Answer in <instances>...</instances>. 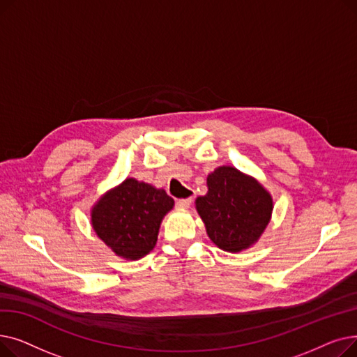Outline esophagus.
<instances>
[{"instance_id":"esophagus-1","label":"esophagus","mask_w":357,"mask_h":357,"mask_svg":"<svg viewBox=\"0 0 357 357\" xmlns=\"http://www.w3.org/2000/svg\"><path fill=\"white\" fill-rule=\"evenodd\" d=\"M178 207L179 208H190V205L192 204V198H183V199H178Z\"/></svg>"}]
</instances>
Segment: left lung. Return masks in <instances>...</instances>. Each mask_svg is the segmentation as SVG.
Masks as SVG:
<instances>
[{"mask_svg": "<svg viewBox=\"0 0 357 357\" xmlns=\"http://www.w3.org/2000/svg\"><path fill=\"white\" fill-rule=\"evenodd\" d=\"M207 194L195 199V208L210 240L229 253L256 245L272 218L271 192L234 166H218L207 176Z\"/></svg>", "mask_w": 357, "mask_h": 357, "instance_id": "left-lung-1", "label": "left lung"}]
</instances>
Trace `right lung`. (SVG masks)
Returning <instances> with one entry per match:
<instances>
[{"instance_id": "1", "label": "right lung", "mask_w": 357, "mask_h": 357, "mask_svg": "<svg viewBox=\"0 0 357 357\" xmlns=\"http://www.w3.org/2000/svg\"><path fill=\"white\" fill-rule=\"evenodd\" d=\"M175 201L165 190L127 178L91 208V226L116 256L139 260L153 250L160 224Z\"/></svg>"}]
</instances>
